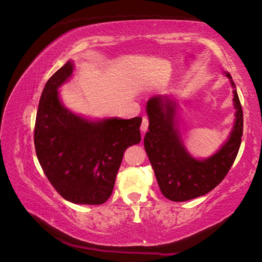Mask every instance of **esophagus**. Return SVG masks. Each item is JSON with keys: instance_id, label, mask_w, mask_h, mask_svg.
I'll list each match as a JSON object with an SVG mask.
<instances>
[{"instance_id": "esophagus-1", "label": "esophagus", "mask_w": 262, "mask_h": 262, "mask_svg": "<svg viewBox=\"0 0 262 262\" xmlns=\"http://www.w3.org/2000/svg\"><path fill=\"white\" fill-rule=\"evenodd\" d=\"M147 129H148V118L147 117H143L142 125H141V130L145 133Z\"/></svg>"}]
</instances>
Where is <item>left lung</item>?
<instances>
[{
  "label": "left lung",
  "instance_id": "left-lung-1",
  "mask_svg": "<svg viewBox=\"0 0 262 262\" xmlns=\"http://www.w3.org/2000/svg\"><path fill=\"white\" fill-rule=\"evenodd\" d=\"M224 74L233 89L234 125L216 153L208 159L193 157L176 125V102L171 96H154L146 103L149 120L144 146L162 194L174 202L202 196L221 183L232 166L241 145L243 113L235 84L229 72Z\"/></svg>",
  "mask_w": 262,
  "mask_h": 262
}]
</instances>
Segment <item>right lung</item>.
<instances>
[{"label": "right lung", "instance_id": "right-lung-1", "mask_svg": "<svg viewBox=\"0 0 262 262\" xmlns=\"http://www.w3.org/2000/svg\"><path fill=\"white\" fill-rule=\"evenodd\" d=\"M74 72L69 60L47 81L34 127L40 165L56 191L76 204H102L111 198L124 151L141 142V117L93 120L72 113L59 88Z\"/></svg>", "mask_w": 262, "mask_h": 262}]
</instances>
